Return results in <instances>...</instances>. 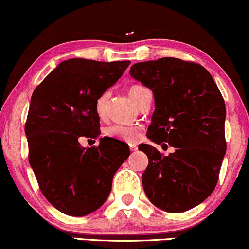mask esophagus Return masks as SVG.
<instances>
[{
	"instance_id": "esophagus-1",
	"label": "esophagus",
	"mask_w": 249,
	"mask_h": 249,
	"mask_svg": "<svg viewBox=\"0 0 249 249\" xmlns=\"http://www.w3.org/2000/svg\"><path fill=\"white\" fill-rule=\"evenodd\" d=\"M129 147H130V150H132V152H135V150H138V144L132 143V144H129Z\"/></svg>"
}]
</instances>
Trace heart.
<instances>
[{
  "label": "heart",
  "instance_id": "heart-1",
  "mask_svg": "<svg viewBox=\"0 0 249 249\" xmlns=\"http://www.w3.org/2000/svg\"><path fill=\"white\" fill-rule=\"evenodd\" d=\"M144 89L141 86H133V87L129 88L128 90V94H129L130 99L133 100L134 102L136 101V99L139 97V95L141 91H143ZM106 101H107V96L106 95H102L99 100L96 101V114L99 117H102L103 114H105V106ZM106 135L108 138L120 140V141L124 142H135L136 140L139 139L140 136V128L134 127V125H122V124H114L108 127L107 129L105 130Z\"/></svg>",
  "mask_w": 249,
  "mask_h": 249
}]
</instances>
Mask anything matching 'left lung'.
<instances>
[{
    "instance_id": "8db88e82",
    "label": "left lung",
    "mask_w": 249,
    "mask_h": 249,
    "mask_svg": "<svg viewBox=\"0 0 249 249\" xmlns=\"http://www.w3.org/2000/svg\"><path fill=\"white\" fill-rule=\"evenodd\" d=\"M129 74L154 94L148 138L175 148L163 156L155 147L140 144L148 156L144 193L169 213L194 208L213 193L226 153L222 95L207 69L180 58L135 63Z\"/></svg>"
}]
</instances>
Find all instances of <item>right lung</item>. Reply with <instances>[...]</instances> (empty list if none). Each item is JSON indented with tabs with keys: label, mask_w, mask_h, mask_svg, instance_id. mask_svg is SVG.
<instances>
[{
	"label": "right lung",
	"mask_w": 249,
	"mask_h": 249,
	"mask_svg": "<svg viewBox=\"0 0 249 249\" xmlns=\"http://www.w3.org/2000/svg\"><path fill=\"white\" fill-rule=\"evenodd\" d=\"M129 63L69 58L33 93L24 127L29 163L46 199L63 214L85 216L101 207L114 174L130 155L128 144L108 136L100 138L99 147L79 142L99 138L96 101Z\"/></svg>",
	"instance_id": "obj_1"
}]
</instances>
